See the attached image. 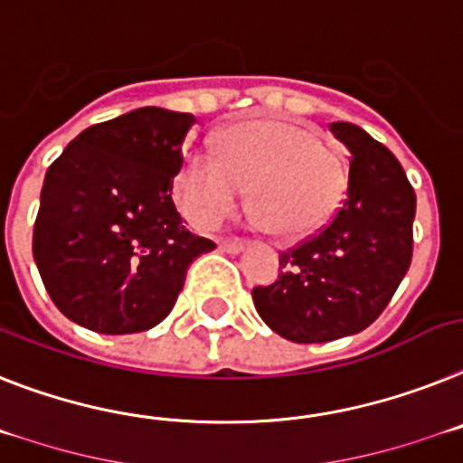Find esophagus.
<instances>
[{"label": "esophagus", "instance_id": "1", "mask_svg": "<svg viewBox=\"0 0 463 463\" xmlns=\"http://www.w3.org/2000/svg\"><path fill=\"white\" fill-rule=\"evenodd\" d=\"M219 250L225 254H240L244 250L242 240H219Z\"/></svg>", "mask_w": 463, "mask_h": 463}]
</instances>
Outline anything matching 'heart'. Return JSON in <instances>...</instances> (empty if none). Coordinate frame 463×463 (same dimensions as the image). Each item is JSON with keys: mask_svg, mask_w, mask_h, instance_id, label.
Wrapping results in <instances>:
<instances>
[{"mask_svg": "<svg viewBox=\"0 0 463 463\" xmlns=\"http://www.w3.org/2000/svg\"><path fill=\"white\" fill-rule=\"evenodd\" d=\"M176 188L184 212L202 228L232 216L250 188L251 209L268 232L304 240L341 209L348 166L316 131L282 119H254L225 129L219 155H185Z\"/></svg>", "mask_w": 463, "mask_h": 463, "instance_id": "b5f03b06", "label": "heart"}]
</instances>
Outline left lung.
<instances>
[{"label":"left lung","mask_w":463,"mask_h":463,"mask_svg":"<svg viewBox=\"0 0 463 463\" xmlns=\"http://www.w3.org/2000/svg\"><path fill=\"white\" fill-rule=\"evenodd\" d=\"M329 131L353 155L344 207L320 235L279 254L273 285L251 291L261 320L294 344L370 327L411 261L417 195L395 155L357 124L332 122Z\"/></svg>","instance_id":"left-lung-1"}]
</instances>
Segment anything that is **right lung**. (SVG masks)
I'll use <instances>...</instances> for the list:
<instances>
[{
	"mask_svg": "<svg viewBox=\"0 0 463 463\" xmlns=\"http://www.w3.org/2000/svg\"><path fill=\"white\" fill-rule=\"evenodd\" d=\"M190 112L138 108L81 131L49 166L33 254L68 320L136 334L172 313L185 273L216 244L172 200Z\"/></svg>",
	"mask_w": 463,
	"mask_h": 463,
	"instance_id": "add662e5",
	"label": "right lung"
}]
</instances>
